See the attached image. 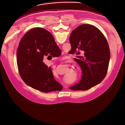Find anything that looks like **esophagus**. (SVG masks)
Returning a JSON list of instances; mask_svg holds the SVG:
<instances>
[{
	"instance_id": "obj_1",
	"label": "esophagus",
	"mask_w": 125,
	"mask_h": 125,
	"mask_svg": "<svg viewBox=\"0 0 125 125\" xmlns=\"http://www.w3.org/2000/svg\"><path fill=\"white\" fill-rule=\"evenodd\" d=\"M63 54H64V52H63Z\"/></svg>"
}]
</instances>
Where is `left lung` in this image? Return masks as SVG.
Returning a JSON list of instances; mask_svg holds the SVG:
<instances>
[{
  "mask_svg": "<svg viewBox=\"0 0 125 125\" xmlns=\"http://www.w3.org/2000/svg\"><path fill=\"white\" fill-rule=\"evenodd\" d=\"M69 41L72 53L77 56L75 60L81 67L82 76L80 82L70 87L73 91H86L100 83L108 68L110 52L107 40L101 31L94 26L83 24L71 33Z\"/></svg>",
  "mask_w": 125,
  "mask_h": 125,
  "instance_id": "8db88e82",
  "label": "left lung"
}]
</instances>
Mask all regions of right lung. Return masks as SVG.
<instances>
[{"label": "right lung", "instance_id": "right-lung-1", "mask_svg": "<svg viewBox=\"0 0 125 125\" xmlns=\"http://www.w3.org/2000/svg\"><path fill=\"white\" fill-rule=\"evenodd\" d=\"M61 50L51 33L42 28L27 31L22 38L17 51V62L23 81L35 90L47 93L61 91L63 86L53 77L50 67L42 62L46 56H59ZM47 57V58H48Z\"/></svg>", "mask_w": 125, "mask_h": 125}]
</instances>
